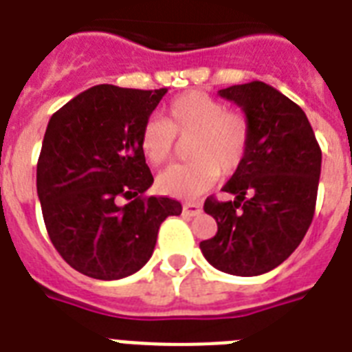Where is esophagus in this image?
<instances>
[{
  "instance_id": "34e87169",
  "label": "esophagus",
  "mask_w": 352,
  "mask_h": 352,
  "mask_svg": "<svg viewBox=\"0 0 352 352\" xmlns=\"http://www.w3.org/2000/svg\"><path fill=\"white\" fill-rule=\"evenodd\" d=\"M183 212L188 216H197L201 212V205L199 203H183Z\"/></svg>"
}]
</instances>
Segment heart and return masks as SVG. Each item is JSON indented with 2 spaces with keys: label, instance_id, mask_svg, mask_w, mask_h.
<instances>
[{
  "label": "heart",
  "instance_id": "heart-1",
  "mask_svg": "<svg viewBox=\"0 0 352 352\" xmlns=\"http://www.w3.org/2000/svg\"><path fill=\"white\" fill-rule=\"evenodd\" d=\"M178 138H188L192 158L160 174V192L174 197H196L216 183L217 176H230L239 169L250 149L252 124L243 111L225 109L219 98L203 91H187L165 107V118L144 122L138 144L151 165H164Z\"/></svg>",
  "mask_w": 352,
  "mask_h": 352
}]
</instances>
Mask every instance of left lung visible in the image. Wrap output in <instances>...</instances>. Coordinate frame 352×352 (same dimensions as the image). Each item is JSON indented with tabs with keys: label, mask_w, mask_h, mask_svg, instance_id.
<instances>
[{
	"label": "left lung",
	"mask_w": 352,
	"mask_h": 352,
	"mask_svg": "<svg viewBox=\"0 0 352 352\" xmlns=\"http://www.w3.org/2000/svg\"><path fill=\"white\" fill-rule=\"evenodd\" d=\"M219 95L245 111L252 140L223 187L234 201H205L217 234L199 248L214 268L254 277L277 268L304 239L315 216L322 151L306 113L270 84H237Z\"/></svg>",
	"instance_id": "obj_1"
}]
</instances>
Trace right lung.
Masks as SVG:
<instances>
[{
	"label": "right lung",
	"instance_id": "1",
	"mask_svg": "<svg viewBox=\"0 0 352 352\" xmlns=\"http://www.w3.org/2000/svg\"><path fill=\"white\" fill-rule=\"evenodd\" d=\"M165 93L98 84L48 122L37 160L43 219L60 257L88 277L117 280L138 272L165 217L182 214L173 197L145 196L155 179L138 136Z\"/></svg>",
	"mask_w": 352,
	"mask_h": 352
}]
</instances>
